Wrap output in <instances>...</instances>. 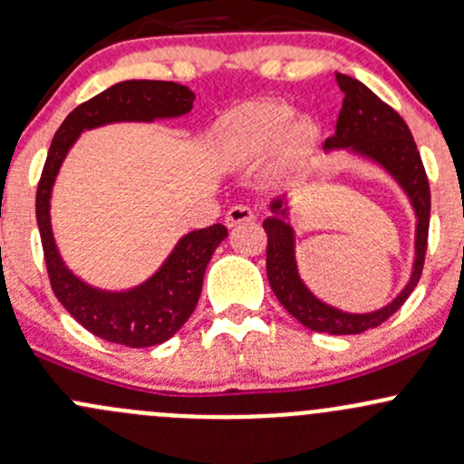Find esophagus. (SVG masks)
<instances>
[{"mask_svg":"<svg viewBox=\"0 0 464 464\" xmlns=\"http://www.w3.org/2000/svg\"><path fill=\"white\" fill-rule=\"evenodd\" d=\"M224 222H227L228 228H236V227H240V224L256 222V213H253L251 207H245V204H237V207L228 208V213H227V218H224Z\"/></svg>","mask_w":464,"mask_h":464,"instance_id":"34e87169","label":"esophagus"}]
</instances>
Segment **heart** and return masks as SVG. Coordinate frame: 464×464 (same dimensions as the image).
I'll list each match as a JSON object with an SVG mask.
<instances>
[{
    "label": "heart",
    "mask_w": 464,
    "mask_h": 464,
    "mask_svg": "<svg viewBox=\"0 0 464 464\" xmlns=\"http://www.w3.org/2000/svg\"><path fill=\"white\" fill-rule=\"evenodd\" d=\"M320 142V126L314 117L294 115L286 102L260 100L237 111L224 130L228 160L242 167L266 158L277 173L300 169Z\"/></svg>",
    "instance_id": "1"
}]
</instances>
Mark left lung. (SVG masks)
I'll return each mask as SVG.
<instances>
[{
	"label": "left lung",
	"instance_id": "8db88e82",
	"mask_svg": "<svg viewBox=\"0 0 464 464\" xmlns=\"http://www.w3.org/2000/svg\"><path fill=\"white\" fill-rule=\"evenodd\" d=\"M340 91H343V109H340L335 133L324 142L326 153L344 150L353 158L364 160L389 175L398 184L400 191L409 199L416 233H413V262L407 285L384 306L367 314H351L329 304L304 285L295 257V227L291 224V198L277 195L271 199V216L262 222L269 245H266V276L280 304L306 329L331 335H355L382 324L404 304L420 280L425 265L429 213H431V195L422 167L420 153L409 133L407 124L392 106L384 104L372 89L353 77L335 72Z\"/></svg>",
	"mask_w": 464,
	"mask_h": 464
}]
</instances>
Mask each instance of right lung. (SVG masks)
<instances>
[{"label": "right lung", "instance_id": "obj_1", "mask_svg": "<svg viewBox=\"0 0 464 464\" xmlns=\"http://www.w3.org/2000/svg\"><path fill=\"white\" fill-rule=\"evenodd\" d=\"M193 100V91L175 82H117L77 106L62 121L48 149L35 211L51 286L72 318L109 343L142 349L173 338L195 311L202 294L204 271L219 242L228 236L227 227L213 224L182 236L158 271L130 289H100L68 269L57 248L51 222L53 187L66 155L84 130L120 121L153 124L155 120H175L191 113Z\"/></svg>", "mask_w": 464, "mask_h": 464}]
</instances>
